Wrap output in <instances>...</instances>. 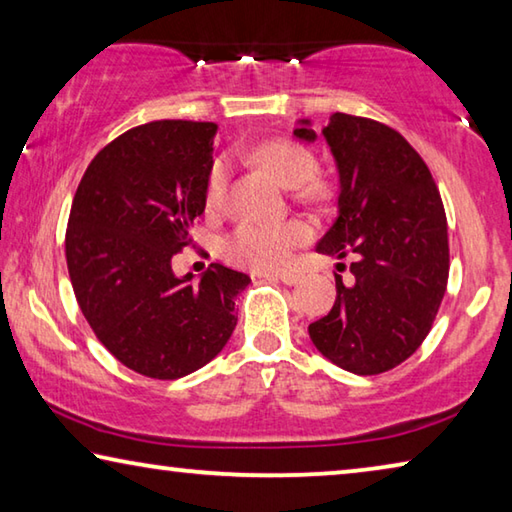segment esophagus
<instances>
[{"label": "esophagus", "mask_w": 512, "mask_h": 512, "mask_svg": "<svg viewBox=\"0 0 512 512\" xmlns=\"http://www.w3.org/2000/svg\"><path fill=\"white\" fill-rule=\"evenodd\" d=\"M273 280H280L282 284H287V287H293V284L300 282V275H296V273H284V275H275Z\"/></svg>", "instance_id": "obj_1"}]
</instances>
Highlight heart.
<instances>
[{"mask_svg":"<svg viewBox=\"0 0 512 512\" xmlns=\"http://www.w3.org/2000/svg\"><path fill=\"white\" fill-rule=\"evenodd\" d=\"M250 164L266 171L277 185L291 189L298 203L318 205L332 196V185L316 176L318 162L314 153L293 140H266L248 151ZM228 192V169L214 162L205 180L203 205L207 214H219ZM311 237L302 221L277 223H241L223 241V255L235 266L255 273H277L291 264L293 253Z\"/></svg>","mask_w":512,"mask_h":512,"instance_id":"b5f03b06","label":"heart"}]
</instances>
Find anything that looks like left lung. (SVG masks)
I'll use <instances>...</instances> for the list:
<instances>
[{"label":"left lung","instance_id":"obj_1","mask_svg":"<svg viewBox=\"0 0 512 512\" xmlns=\"http://www.w3.org/2000/svg\"><path fill=\"white\" fill-rule=\"evenodd\" d=\"M293 137L318 140L309 119ZM323 137L339 171V214L316 250L350 255L352 277L336 275L334 307L309 325V336L339 368L379 375L420 348L443 302L445 207L427 164L393 128L334 112Z\"/></svg>","mask_w":512,"mask_h":512}]
</instances>
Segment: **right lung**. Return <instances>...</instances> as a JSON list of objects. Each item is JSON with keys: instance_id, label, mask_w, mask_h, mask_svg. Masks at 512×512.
I'll use <instances>...</instances> for the list:
<instances>
[{"instance_id": "right-lung-1", "label": "right lung", "mask_w": 512, "mask_h": 512, "mask_svg": "<svg viewBox=\"0 0 512 512\" xmlns=\"http://www.w3.org/2000/svg\"><path fill=\"white\" fill-rule=\"evenodd\" d=\"M216 124L162 119L119 135L85 169L65 255L74 296L97 339L126 368L178 379L235 332L246 273L212 264L192 282L171 257L192 244L212 169Z\"/></svg>"}]
</instances>
